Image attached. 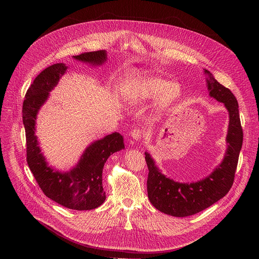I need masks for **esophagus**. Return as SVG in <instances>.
Listing matches in <instances>:
<instances>
[{
  "mask_svg": "<svg viewBox=\"0 0 259 259\" xmlns=\"http://www.w3.org/2000/svg\"><path fill=\"white\" fill-rule=\"evenodd\" d=\"M142 135H143V133H142V131L139 130V128H135V130L132 131V133H131V137H132L135 141H141Z\"/></svg>",
  "mask_w": 259,
  "mask_h": 259,
  "instance_id": "34e87169",
  "label": "esophagus"
}]
</instances>
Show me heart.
Segmentation results:
<instances>
[{
  "label": "heart",
  "instance_id": "b5f03b06",
  "mask_svg": "<svg viewBox=\"0 0 259 259\" xmlns=\"http://www.w3.org/2000/svg\"><path fill=\"white\" fill-rule=\"evenodd\" d=\"M181 97L178 83L169 82L157 76H148L138 81L136 89L126 93V98L134 103H146L157 98L156 111H165Z\"/></svg>",
  "mask_w": 259,
  "mask_h": 259
}]
</instances>
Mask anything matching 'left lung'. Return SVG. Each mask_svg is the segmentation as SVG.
<instances>
[{
    "label": "left lung",
    "instance_id": "left-lung-1",
    "mask_svg": "<svg viewBox=\"0 0 259 259\" xmlns=\"http://www.w3.org/2000/svg\"><path fill=\"white\" fill-rule=\"evenodd\" d=\"M204 74H207L206 85L209 97L224 104L229 114L227 148L222 162L209 176L198 182L179 183L162 175L150 154L145 152L148 167V199L156 209L176 218L193 215L225 196L233 185L242 147L243 133L234 95L221 84L210 72L204 70Z\"/></svg>",
    "mask_w": 259,
    "mask_h": 259
}]
</instances>
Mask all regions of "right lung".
Returning a JSON list of instances; mask_svg holds the SVG:
<instances>
[{
  "mask_svg": "<svg viewBox=\"0 0 259 259\" xmlns=\"http://www.w3.org/2000/svg\"><path fill=\"white\" fill-rule=\"evenodd\" d=\"M73 58L92 66H101L108 59L104 50L83 53ZM67 70L68 67L63 63L50 66L37 75L27 91L23 104L27 161L46 196L70 209L91 210L106 200V191L103 188L104 165L111 154L124 148L123 138L118 133H112L92 143L69 171L63 172L48 164L35 135L37 112Z\"/></svg>",
  "mask_w": 259,
  "mask_h": 259,
  "instance_id": "right-lung-1",
  "label": "right lung"
}]
</instances>
